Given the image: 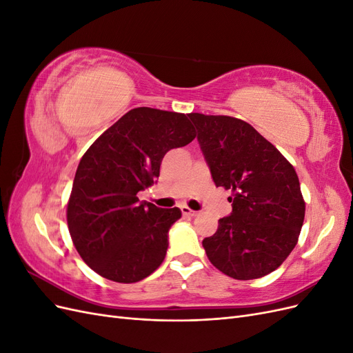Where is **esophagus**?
I'll use <instances>...</instances> for the list:
<instances>
[{
	"label": "esophagus",
	"instance_id": "esophagus-1",
	"mask_svg": "<svg viewBox=\"0 0 353 353\" xmlns=\"http://www.w3.org/2000/svg\"><path fill=\"white\" fill-rule=\"evenodd\" d=\"M181 212H183V215H185V216H196L197 215V212L190 209L188 206H181Z\"/></svg>",
	"mask_w": 353,
	"mask_h": 353
}]
</instances>
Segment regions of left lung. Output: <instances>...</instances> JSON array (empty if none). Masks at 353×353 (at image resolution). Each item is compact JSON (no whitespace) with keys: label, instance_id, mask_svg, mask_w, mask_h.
Returning <instances> with one entry per match:
<instances>
[{"label":"left lung","instance_id":"1","mask_svg":"<svg viewBox=\"0 0 353 353\" xmlns=\"http://www.w3.org/2000/svg\"><path fill=\"white\" fill-rule=\"evenodd\" d=\"M216 187L231 190V215L203 240L213 266L236 280L275 271L297 244L305 200L294 168L254 128L231 116L190 113Z\"/></svg>","mask_w":353,"mask_h":353}]
</instances>
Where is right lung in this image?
Wrapping results in <instances>:
<instances>
[{"label": "right lung", "mask_w": 353, "mask_h": 353, "mask_svg": "<svg viewBox=\"0 0 353 353\" xmlns=\"http://www.w3.org/2000/svg\"><path fill=\"white\" fill-rule=\"evenodd\" d=\"M184 113L137 108L95 140L77 169L68 227L83 262L104 279L137 283L154 272L168 250L178 208L140 201L154 184L163 156L194 140Z\"/></svg>", "instance_id": "1"}]
</instances>
